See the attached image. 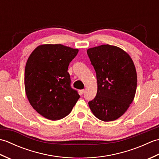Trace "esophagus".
<instances>
[{"instance_id":"esophagus-1","label":"esophagus","mask_w":159,"mask_h":159,"mask_svg":"<svg viewBox=\"0 0 159 159\" xmlns=\"http://www.w3.org/2000/svg\"><path fill=\"white\" fill-rule=\"evenodd\" d=\"M85 89H81V90H79V92L80 94H83L84 93H85Z\"/></svg>"}]
</instances>
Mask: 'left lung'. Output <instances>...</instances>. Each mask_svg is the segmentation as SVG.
Here are the masks:
<instances>
[{
    "label": "left lung",
    "instance_id": "8db88e82",
    "mask_svg": "<svg viewBox=\"0 0 159 159\" xmlns=\"http://www.w3.org/2000/svg\"><path fill=\"white\" fill-rule=\"evenodd\" d=\"M96 73L98 90L89 106L98 119L114 121L126 113L137 89V72L133 59L123 49L109 44L87 49Z\"/></svg>",
    "mask_w": 159,
    "mask_h": 159
}]
</instances>
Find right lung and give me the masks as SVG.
Returning <instances> with one entry per match:
<instances>
[{
    "instance_id": "1",
    "label": "right lung",
    "mask_w": 159,
    "mask_h": 159,
    "mask_svg": "<svg viewBox=\"0 0 159 159\" xmlns=\"http://www.w3.org/2000/svg\"><path fill=\"white\" fill-rule=\"evenodd\" d=\"M79 49L62 44H42L30 55L25 71V88L32 107L43 117L67 116L79 99L70 87L68 66Z\"/></svg>"
}]
</instances>
